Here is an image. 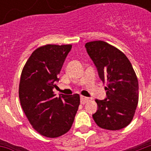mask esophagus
<instances>
[{"instance_id":"34e87169","label":"esophagus","mask_w":151,"mask_h":151,"mask_svg":"<svg viewBox=\"0 0 151 151\" xmlns=\"http://www.w3.org/2000/svg\"><path fill=\"white\" fill-rule=\"evenodd\" d=\"M90 100V99L85 96H81V104H85L86 102H88Z\"/></svg>"}]
</instances>
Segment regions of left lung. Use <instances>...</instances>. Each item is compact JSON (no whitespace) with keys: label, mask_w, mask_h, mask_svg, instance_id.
I'll return each instance as SVG.
<instances>
[{"label":"left lung","mask_w":151,"mask_h":151,"mask_svg":"<svg viewBox=\"0 0 151 151\" xmlns=\"http://www.w3.org/2000/svg\"><path fill=\"white\" fill-rule=\"evenodd\" d=\"M85 47L107 91L105 99H95L98 110L93 119L102 129H121L131 123L138 104L135 71L120 50L104 41L88 42Z\"/></svg>","instance_id":"1"}]
</instances>
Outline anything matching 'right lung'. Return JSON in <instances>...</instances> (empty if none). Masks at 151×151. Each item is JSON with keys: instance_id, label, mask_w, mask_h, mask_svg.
<instances>
[{"instance_id": "add662e5", "label": "right lung", "mask_w": 151, "mask_h": 151, "mask_svg": "<svg viewBox=\"0 0 151 151\" xmlns=\"http://www.w3.org/2000/svg\"><path fill=\"white\" fill-rule=\"evenodd\" d=\"M71 44H46L32 52L22 69L18 95L32 128L42 136L58 137L72 126L80 104L78 94L56 97L53 88Z\"/></svg>"}]
</instances>
